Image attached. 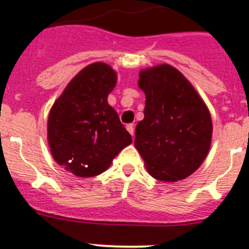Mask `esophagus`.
I'll return each instance as SVG.
<instances>
[{
    "label": "esophagus",
    "instance_id": "34e87169",
    "mask_svg": "<svg viewBox=\"0 0 249 249\" xmlns=\"http://www.w3.org/2000/svg\"><path fill=\"white\" fill-rule=\"evenodd\" d=\"M126 128H127V131L131 133L132 137H133V136H135V126H133L132 123H129V124H127V126H126Z\"/></svg>",
    "mask_w": 249,
    "mask_h": 249
}]
</instances>
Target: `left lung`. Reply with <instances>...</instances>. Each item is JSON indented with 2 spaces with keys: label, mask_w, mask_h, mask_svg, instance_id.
I'll list each match as a JSON object with an SVG mask.
<instances>
[{
  "label": "left lung",
  "mask_w": 249,
  "mask_h": 249,
  "mask_svg": "<svg viewBox=\"0 0 249 249\" xmlns=\"http://www.w3.org/2000/svg\"><path fill=\"white\" fill-rule=\"evenodd\" d=\"M146 94L144 118L136 126L135 146L152 177L184 179L203 163L212 140V120L190 81L169 65L140 72Z\"/></svg>",
  "instance_id": "left-lung-1"
}]
</instances>
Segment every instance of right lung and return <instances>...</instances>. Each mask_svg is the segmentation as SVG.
Here are the masks:
<instances>
[{
  "label": "right lung",
  "instance_id": "add662e5",
  "mask_svg": "<svg viewBox=\"0 0 249 249\" xmlns=\"http://www.w3.org/2000/svg\"><path fill=\"white\" fill-rule=\"evenodd\" d=\"M117 82L111 66L96 62L68 83L50 111L47 140L59 166L77 177L105 172L132 137L107 102Z\"/></svg>",
  "mask_w": 249,
  "mask_h": 249
}]
</instances>
